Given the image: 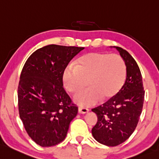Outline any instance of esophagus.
<instances>
[{
  "label": "esophagus",
  "instance_id": "34e87169",
  "mask_svg": "<svg viewBox=\"0 0 159 159\" xmlns=\"http://www.w3.org/2000/svg\"><path fill=\"white\" fill-rule=\"evenodd\" d=\"M88 111H89V110L87 109V108L82 107H78V112H79L80 113H82V114H84V113H88Z\"/></svg>",
  "mask_w": 159,
  "mask_h": 159
}]
</instances>
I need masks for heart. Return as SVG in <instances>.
I'll return each mask as SVG.
<instances>
[{"label": "heart", "instance_id": "obj_1", "mask_svg": "<svg viewBox=\"0 0 159 159\" xmlns=\"http://www.w3.org/2000/svg\"><path fill=\"white\" fill-rule=\"evenodd\" d=\"M126 66L120 56L105 52L84 55L68 66L63 73V83L68 92L75 94L87 84L89 88L78 93L75 101L81 106H92L100 100L114 98L124 84Z\"/></svg>", "mask_w": 159, "mask_h": 159}]
</instances>
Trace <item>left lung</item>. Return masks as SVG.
Wrapping results in <instances>:
<instances>
[{
  "mask_svg": "<svg viewBox=\"0 0 159 159\" xmlns=\"http://www.w3.org/2000/svg\"><path fill=\"white\" fill-rule=\"evenodd\" d=\"M115 48L125 61L126 81L114 98L92 109L98 115V122L92 129L93 138L107 146H116L129 138L139 120L145 97L136 61L126 50Z\"/></svg>",
  "mask_w": 159,
  "mask_h": 159,
  "instance_id": "8db88e82",
  "label": "left lung"
}]
</instances>
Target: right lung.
I'll return each instance as SVG.
<instances>
[{"label": "right lung", "instance_id": "obj_1", "mask_svg": "<svg viewBox=\"0 0 159 159\" xmlns=\"http://www.w3.org/2000/svg\"><path fill=\"white\" fill-rule=\"evenodd\" d=\"M83 47L49 45L35 51L21 71L18 110L26 133L43 147L66 138L78 107L63 88L62 77L69 61Z\"/></svg>", "mask_w": 159, "mask_h": 159}]
</instances>
